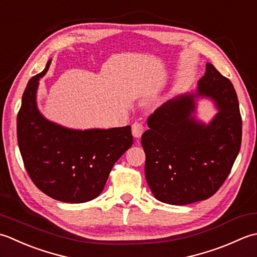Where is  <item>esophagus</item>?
<instances>
[{"label": "esophagus", "mask_w": 257, "mask_h": 257, "mask_svg": "<svg viewBox=\"0 0 257 257\" xmlns=\"http://www.w3.org/2000/svg\"><path fill=\"white\" fill-rule=\"evenodd\" d=\"M144 132V126L142 123L135 122L132 124V134L135 139H140Z\"/></svg>", "instance_id": "34e87169"}]
</instances>
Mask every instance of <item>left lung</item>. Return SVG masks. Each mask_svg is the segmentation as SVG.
I'll return each instance as SVG.
<instances>
[{
	"label": "left lung",
	"instance_id": "obj_1",
	"mask_svg": "<svg viewBox=\"0 0 257 257\" xmlns=\"http://www.w3.org/2000/svg\"><path fill=\"white\" fill-rule=\"evenodd\" d=\"M218 113L208 123L196 118L198 99ZM141 142L145 177L156 200L186 205L206 200L226 180L242 142V118L231 81L211 63L195 91L170 99L148 119Z\"/></svg>",
	"mask_w": 257,
	"mask_h": 257
}]
</instances>
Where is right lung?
Listing matches in <instances>:
<instances>
[{
	"label": "right lung",
	"mask_w": 257,
	"mask_h": 257,
	"mask_svg": "<svg viewBox=\"0 0 257 257\" xmlns=\"http://www.w3.org/2000/svg\"><path fill=\"white\" fill-rule=\"evenodd\" d=\"M45 69L28 83L18 114V142L36 187L56 201L85 203L101 194L113 165L133 144L131 126L74 130L46 118L36 94Z\"/></svg>",
	"instance_id": "obj_1"
}]
</instances>
